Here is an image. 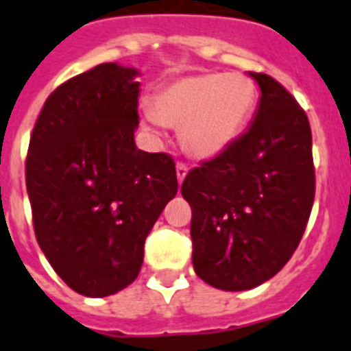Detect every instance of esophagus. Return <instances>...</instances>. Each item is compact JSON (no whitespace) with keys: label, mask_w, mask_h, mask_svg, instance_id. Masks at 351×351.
Returning a JSON list of instances; mask_svg holds the SVG:
<instances>
[{"label":"esophagus","mask_w":351,"mask_h":351,"mask_svg":"<svg viewBox=\"0 0 351 351\" xmlns=\"http://www.w3.org/2000/svg\"><path fill=\"white\" fill-rule=\"evenodd\" d=\"M187 171H189V167H187V164H184V162H178L176 164V178H178V182H184V178L187 176Z\"/></svg>","instance_id":"obj_1"}]
</instances>
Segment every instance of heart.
I'll return each mask as SVG.
<instances>
[{
    "mask_svg": "<svg viewBox=\"0 0 351 351\" xmlns=\"http://www.w3.org/2000/svg\"><path fill=\"white\" fill-rule=\"evenodd\" d=\"M257 89L243 73H203L171 82L155 94L152 125L182 126V144L196 158H214L243 132Z\"/></svg>",
    "mask_w": 351,
    "mask_h": 351,
    "instance_id": "1",
    "label": "heart"
}]
</instances>
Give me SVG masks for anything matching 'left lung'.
Listing matches in <instances>:
<instances>
[{"label":"left lung","instance_id":"1","mask_svg":"<svg viewBox=\"0 0 351 351\" xmlns=\"http://www.w3.org/2000/svg\"><path fill=\"white\" fill-rule=\"evenodd\" d=\"M250 76L261 87L252 126L182 184L194 271L223 291L253 289L287 264L316 191L307 114L275 78Z\"/></svg>","mask_w":351,"mask_h":351}]
</instances>
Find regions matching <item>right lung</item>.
<instances>
[{
	"label": "right lung",
	"instance_id": "obj_1",
	"mask_svg": "<svg viewBox=\"0 0 351 351\" xmlns=\"http://www.w3.org/2000/svg\"><path fill=\"white\" fill-rule=\"evenodd\" d=\"M137 75L108 62L58 85L28 146L37 243L62 280L90 298L137 278L144 241L178 191L171 155L135 146Z\"/></svg>",
	"mask_w": 351,
	"mask_h": 351
}]
</instances>
